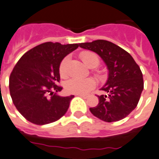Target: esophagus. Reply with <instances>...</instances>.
I'll list each match as a JSON object with an SVG mask.
<instances>
[{
  "label": "esophagus",
  "instance_id": "34e87169",
  "mask_svg": "<svg viewBox=\"0 0 159 159\" xmlns=\"http://www.w3.org/2000/svg\"><path fill=\"white\" fill-rule=\"evenodd\" d=\"M77 95V96H80V97H81V98H88V95H86V94H76Z\"/></svg>",
  "mask_w": 159,
  "mask_h": 159
}]
</instances>
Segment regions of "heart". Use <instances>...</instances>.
Segmentation results:
<instances>
[{
  "label": "heart",
  "mask_w": 159,
  "mask_h": 159,
  "mask_svg": "<svg viewBox=\"0 0 159 159\" xmlns=\"http://www.w3.org/2000/svg\"><path fill=\"white\" fill-rule=\"evenodd\" d=\"M80 57L84 63L89 68H95L99 65V59L98 56L91 52H84L80 54ZM67 64L68 58H64L60 65L59 71L62 77L67 75ZM95 81L91 78H77L73 77L66 83V90L70 93L84 94L95 87Z\"/></svg>",
  "instance_id": "1"
}]
</instances>
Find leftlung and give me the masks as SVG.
<instances>
[{
    "instance_id": "obj_1",
    "label": "left lung",
    "mask_w": 159,
    "mask_h": 159,
    "mask_svg": "<svg viewBox=\"0 0 159 159\" xmlns=\"http://www.w3.org/2000/svg\"><path fill=\"white\" fill-rule=\"evenodd\" d=\"M81 48L94 52L108 70L106 84L100 89L106 94L98 97V104L90 107L91 113L106 122L124 119L136 107L144 89L140 68L129 53L106 40L82 43Z\"/></svg>"
}]
</instances>
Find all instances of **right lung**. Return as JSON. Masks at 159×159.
<instances>
[{"instance_id": "obj_1", "label": "right lung", "mask_w": 159, "mask_h": 159, "mask_svg": "<svg viewBox=\"0 0 159 159\" xmlns=\"http://www.w3.org/2000/svg\"><path fill=\"white\" fill-rule=\"evenodd\" d=\"M78 47L77 43H44L28 51L15 65L9 80L10 93L15 107L29 121L46 125L66 114L74 95L57 94L62 90L57 85L60 65Z\"/></svg>"}]
</instances>
